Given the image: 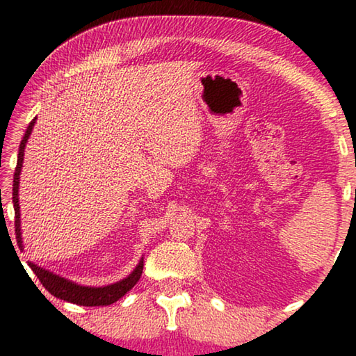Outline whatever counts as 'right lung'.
I'll return each mask as SVG.
<instances>
[{
	"instance_id": "right-lung-1",
	"label": "right lung",
	"mask_w": 356,
	"mask_h": 356,
	"mask_svg": "<svg viewBox=\"0 0 356 356\" xmlns=\"http://www.w3.org/2000/svg\"><path fill=\"white\" fill-rule=\"evenodd\" d=\"M34 124H35V118L29 122L28 129L25 131V136H23V140L20 143L19 160H17V168L14 172V185H12V202H14V210H15V236H17V245H19L20 250L23 248V242H22V229H20L19 185H20V172L23 166V155H25V146L28 143L29 135H31ZM29 267H31L34 275L39 278L40 284L44 286L51 295H55L56 298H61L65 301H70V303L81 305V306H108V305H113L114 301H118L119 298H122L124 295L127 293L138 281H140L144 262L141 259L140 264L136 265V268L127 276V278L104 287L80 286L76 284V282H72L69 280L63 278V276L55 275L53 272H48V270L42 268L33 262H29Z\"/></svg>"
}]
</instances>
